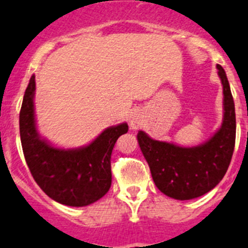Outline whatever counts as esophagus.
<instances>
[{"label": "esophagus", "mask_w": 248, "mask_h": 248, "mask_svg": "<svg viewBox=\"0 0 248 248\" xmlns=\"http://www.w3.org/2000/svg\"><path fill=\"white\" fill-rule=\"evenodd\" d=\"M141 124H143V118L139 114H133L129 119V125L131 129H138Z\"/></svg>", "instance_id": "obj_1"}]
</instances>
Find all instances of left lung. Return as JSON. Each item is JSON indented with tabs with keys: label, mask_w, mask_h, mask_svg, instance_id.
Listing matches in <instances>:
<instances>
[{
	"label": "left lung",
	"mask_w": 248,
	"mask_h": 248,
	"mask_svg": "<svg viewBox=\"0 0 248 248\" xmlns=\"http://www.w3.org/2000/svg\"><path fill=\"white\" fill-rule=\"evenodd\" d=\"M223 88V119L218 130L198 146L185 148L138 133V143L155 185L166 196L191 200L217 185L226 174L236 139L235 103L223 68L217 64Z\"/></svg>",
	"instance_id": "left-lung-1"
}]
</instances>
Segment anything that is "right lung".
<instances>
[{"mask_svg": "<svg viewBox=\"0 0 248 248\" xmlns=\"http://www.w3.org/2000/svg\"><path fill=\"white\" fill-rule=\"evenodd\" d=\"M34 92L36 79L32 76L19 111V134L34 181L50 199L62 205L82 207L95 202L110 189L111 151L118 138L128 133V124L109 126L88 145L57 148L37 130Z\"/></svg>", "mask_w": 248, "mask_h": 248, "instance_id": "obj_1", "label": "right lung"}]
</instances>
